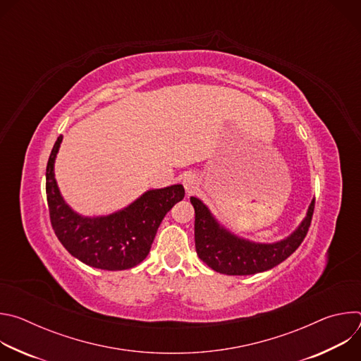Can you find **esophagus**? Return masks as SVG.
Masks as SVG:
<instances>
[{
    "label": "esophagus",
    "instance_id": "34e87169",
    "mask_svg": "<svg viewBox=\"0 0 361 361\" xmlns=\"http://www.w3.org/2000/svg\"><path fill=\"white\" fill-rule=\"evenodd\" d=\"M183 185L187 192H192L198 187V177L192 173H187L183 177Z\"/></svg>",
    "mask_w": 361,
    "mask_h": 361
}]
</instances>
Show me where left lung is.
I'll list each match as a JSON object with an SVG mask.
<instances>
[{
	"label": "left lung",
	"mask_w": 361,
	"mask_h": 361,
	"mask_svg": "<svg viewBox=\"0 0 361 361\" xmlns=\"http://www.w3.org/2000/svg\"><path fill=\"white\" fill-rule=\"evenodd\" d=\"M194 212L195 251L200 259L217 273L227 276H250L267 271L290 257L302 243L312 224L314 200L300 226L284 240L254 243L224 228L207 205L197 197L190 198Z\"/></svg>",
	"instance_id": "obj_1"
}]
</instances>
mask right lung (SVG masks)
<instances>
[{
  "label": "right lung",
  "instance_id": "add662e5",
  "mask_svg": "<svg viewBox=\"0 0 361 361\" xmlns=\"http://www.w3.org/2000/svg\"><path fill=\"white\" fill-rule=\"evenodd\" d=\"M61 141L63 135L51 149L45 174L49 220L56 235L71 255L87 266L109 271L135 267L148 255L164 216L184 198V187L174 184L148 190L110 216H80L64 201L56 181L54 163Z\"/></svg>",
  "mask_w": 361,
  "mask_h": 361
}]
</instances>
